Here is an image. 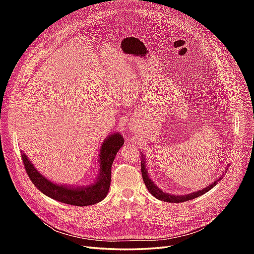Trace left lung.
<instances>
[{"instance_id": "1", "label": "left lung", "mask_w": 254, "mask_h": 254, "mask_svg": "<svg viewBox=\"0 0 254 254\" xmlns=\"http://www.w3.org/2000/svg\"><path fill=\"white\" fill-rule=\"evenodd\" d=\"M141 171H142V176H143V180H144V183L146 188L148 189L149 193L152 194L153 196H155L156 198L160 199V200H163V201H166V202H184V201H188V200H190V199H194V198H197L199 196L203 195L204 193H206L207 190H210L211 189H213V187H215L217 184V182L221 179H218L216 181H214L211 186L206 187L205 189L201 190H197V191H194V193H191L190 195H183V196H175V195H171V194H166L164 193V191L161 190L160 189H158L155 184H153V182L149 179V177L147 175V171H146L145 168V162L144 160H142L141 162Z\"/></svg>"}]
</instances>
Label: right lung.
<instances>
[{
  "label": "right lung",
  "instance_id": "right-lung-1",
  "mask_svg": "<svg viewBox=\"0 0 254 254\" xmlns=\"http://www.w3.org/2000/svg\"><path fill=\"white\" fill-rule=\"evenodd\" d=\"M123 144H124V137L118 132L113 133L108 136V139H106L101 148V156H99V163H101L99 165L101 171L99 172L101 173H99L97 180L92 186L79 189L57 186V184L51 182L39 174V172L30 163L25 153L21 151V155L29 179L43 194L66 204L84 206L102 201L108 194L113 160Z\"/></svg>",
  "mask_w": 254,
  "mask_h": 254
}]
</instances>
